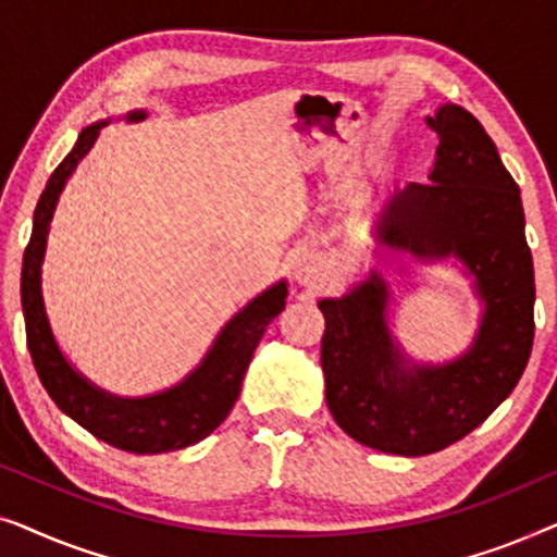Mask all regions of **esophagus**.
Returning <instances> with one entry per match:
<instances>
[{"label":"esophagus","instance_id":"esophagus-1","mask_svg":"<svg viewBox=\"0 0 557 557\" xmlns=\"http://www.w3.org/2000/svg\"><path fill=\"white\" fill-rule=\"evenodd\" d=\"M319 271H322V263H319V258L311 253H304L294 261V278L299 281V284H309V281H314L319 276Z\"/></svg>","mask_w":557,"mask_h":557}]
</instances>
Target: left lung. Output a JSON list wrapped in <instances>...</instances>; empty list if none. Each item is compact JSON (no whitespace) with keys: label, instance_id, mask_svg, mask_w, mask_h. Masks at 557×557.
<instances>
[{"label":"left lung","instance_id":"8db88e82","mask_svg":"<svg viewBox=\"0 0 557 557\" xmlns=\"http://www.w3.org/2000/svg\"><path fill=\"white\" fill-rule=\"evenodd\" d=\"M438 136L429 185L395 189L377 238L418 258L459 256L486 304L474 347L444 368H413L385 324L387 286L372 276L319 301L326 406L347 436L385 454L456 444L520 383L535 339V269L520 187L484 126L461 106L425 119Z\"/></svg>","mask_w":557,"mask_h":557}]
</instances>
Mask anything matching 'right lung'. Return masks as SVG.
<instances>
[{
  "label": "right lung",
  "instance_id": "1",
  "mask_svg": "<svg viewBox=\"0 0 557 557\" xmlns=\"http://www.w3.org/2000/svg\"><path fill=\"white\" fill-rule=\"evenodd\" d=\"M128 119L139 121L144 113H132ZM103 126L106 124H94L83 128L71 154L55 166L40 200H37L33 235H29L25 258H22V311H25L27 347L40 383L55 400V406L88 433H94L96 438L128 454L180 451V448H187L210 436L233 410L256 345L261 342L271 319L284 309L286 284L273 286L256 301H250L220 332L200 368L172 391L141 400H124L106 395L86 383L65 362L55 339H52L42 307L40 263L60 189L71 177L75 164L94 147Z\"/></svg>",
  "mask_w": 557,
  "mask_h": 557
}]
</instances>
